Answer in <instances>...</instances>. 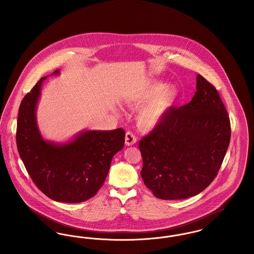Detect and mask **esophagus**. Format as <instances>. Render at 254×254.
Here are the masks:
<instances>
[{
	"instance_id": "34e87169",
	"label": "esophagus",
	"mask_w": 254,
	"mask_h": 254,
	"mask_svg": "<svg viewBox=\"0 0 254 254\" xmlns=\"http://www.w3.org/2000/svg\"><path fill=\"white\" fill-rule=\"evenodd\" d=\"M137 142V138L135 137V135L132 132L128 131L126 133V137H125V143L127 145H132Z\"/></svg>"
}]
</instances>
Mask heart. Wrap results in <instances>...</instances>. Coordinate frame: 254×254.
I'll return each mask as SVG.
<instances>
[{
  "label": "heart",
  "mask_w": 254,
  "mask_h": 254,
  "mask_svg": "<svg viewBox=\"0 0 254 254\" xmlns=\"http://www.w3.org/2000/svg\"><path fill=\"white\" fill-rule=\"evenodd\" d=\"M179 91L176 86L163 84H153L145 86L128 101V106L138 108L149 101L139 109L136 115L138 127L143 130H151L157 127L165 115L174 105Z\"/></svg>",
  "instance_id": "1"
}]
</instances>
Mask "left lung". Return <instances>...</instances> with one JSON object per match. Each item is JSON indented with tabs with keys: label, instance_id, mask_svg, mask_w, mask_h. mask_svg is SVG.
<instances>
[{
	"label": "left lung",
	"instance_id": "left-lung-1",
	"mask_svg": "<svg viewBox=\"0 0 254 254\" xmlns=\"http://www.w3.org/2000/svg\"><path fill=\"white\" fill-rule=\"evenodd\" d=\"M191 101L172 107L139 142L141 176L155 197L187 199L217 175L230 140V122L216 88L200 74Z\"/></svg>",
	"mask_w": 254,
	"mask_h": 254
}]
</instances>
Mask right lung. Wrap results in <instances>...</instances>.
<instances>
[{"instance_id":"obj_1","label":"right lung","mask_w":254,"mask_h":254,"mask_svg":"<svg viewBox=\"0 0 254 254\" xmlns=\"http://www.w3.org/2000/svg\"><path fill=\"white\" fill-rule=\"evenodd\" d=\"M59 74L55 70L51 75ZM43 77L19 108L16 142L20 157L37 188L50 199L81 203L93 197L109 173L113 156L123 149L125 131L84 130L71 141H46L38 128L37 104Z\"/></svg>"}]
</instances>
